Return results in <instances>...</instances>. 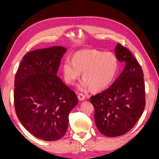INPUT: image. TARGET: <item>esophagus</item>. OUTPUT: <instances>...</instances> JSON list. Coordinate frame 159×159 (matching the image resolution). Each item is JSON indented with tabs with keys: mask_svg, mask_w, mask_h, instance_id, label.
Masks as SVG:
<instances>
[{
	"mask_svg": "<svg viewBox=\"0 0 159 159\" xmlns=\"http://www.w3.org/2000/svg\"><path fill=\"white\" fill-rule=\"evenodd\" d=\"M78 98H79V100L80 101H83L84 100L85 98V95L84 94H82V93H79V95H78Z\"/></svg>",
	"mask_w": 159,
	"mask_h": 159,
	"instance_id": "esophagus-1",
	"label": "esophagus"
}]
</instances>
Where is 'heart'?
Masks as SVG:
<instances>
[{
    "instance_id": "obj_1",
    "label": "heart",
    "mask_w": 159,
    "mask_h": 159,
    "mask_svg": "<svg viewBox=\"0 0 159 159\" xmlns=\"http://www.w3.org/2000/svg\"><path fill=\"white\" fill-rule=\"evenodd\" d=\"M118 69V60L114 53L104 52L94 49L75 52L72 61L66 59L61 64L65 81L73 85L83 72V81L79 88H90L93 91L105 89L114 80Z\"/></svg>"
}]
</instances>
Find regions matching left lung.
<instances>
[{
  "label": "left lung",
  "instance_id": "left-lung-1",
  "mask_svg": "<svg viewBox=\"0 0 159 159\" xmlns=\"http://www.w3.org/2000/svg\"><path fill=\"white\" fill-rule=\"evenodd\" d=\"M118 61L125 66L114 83L90 98L95 108V121L102 134L117 137L128 133L141 117L145 107V85L142 67L128 48L118 43Z\"/></svg>",
  "mask_w": 159,
  "mask_h": 159
}]
</instances>
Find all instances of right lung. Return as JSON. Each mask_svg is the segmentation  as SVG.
<instances>
[{"label":"right lung","mask_w":159,"mask_h":159,"mask_svg":"<svg viewBox=\"0 0 159 159\" xmlns=\"http://www.w3.org/2000/svg\"><path fill=\"white\" fill-rule=\"evenodd\" d=\"M65 48L54 46L24 56L15 78L14 104L22 125L37 138L60 139L68 128L69 114L78 104L73 90L57 76Z\"/></svg>","instance_id":"1"}]
</instances>
